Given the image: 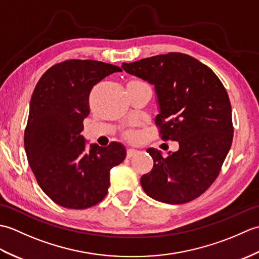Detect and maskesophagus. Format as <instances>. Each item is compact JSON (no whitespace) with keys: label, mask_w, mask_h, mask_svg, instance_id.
<instances>
[{"label":"esophagus","mask_w":259,"mask_h":259,"mask_svg":"<svg viewBox=\"0 0 259 259\" xmlns=\"http://www.w3.org/2000/svg\"><path fill=\"white\" fill-rule=\"evenodd\" d=\"M137 153H138V151L135 150V149H128V150H126V158L134 157V156L137 155Z\"/></svg>","instance_id":"1"}]
</instances>
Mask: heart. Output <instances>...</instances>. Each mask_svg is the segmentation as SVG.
<instances>
[{
	"mask_svg": "<svg viewBox=\"0 0 259 259\" xmlns=\"http://www.w3.org/2000/svg\"><path fill=\"white\" fill-rule=\"evenodd\" d=\"M124 138L126 140H135L136 139V134L133 130H128L124 133Z\"/></svg>",
	"mask_w": 259,
	"mask_h": 259,
	"instance_id": "heart-1",
	"label": "heart"
}]
</instances>
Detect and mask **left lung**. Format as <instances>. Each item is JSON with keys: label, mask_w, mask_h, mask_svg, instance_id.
Wrapping results in <instances>:
<instances>
[{"label": "left lung", "mask_w": 259, "mask_h": 259, "mask_svg": "<svg viewBox=\"0 0 259 259\" xmlns=\"http://www.w3.org/2000/svg\"><path fill=\"white\" fill-rule=\"evenodd\" d=\"M122 69L155 85L159 110L156 124L163 141H178L179 150L153 159L141 177L146 194L166 203H186L203 194L218 177L232 147L234 126L227 91L207 65L188 54L170 52Z\"/></svg>", "instance_id": "obj_1"}]
</instances>
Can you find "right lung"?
Here are the masks:
<instances>
[{
    "label": "right lung",
    "mask_w": 259,
    "mask_h": 259,
    "mask_svg": "<svg viewBox=\"0 0 259 259\" xmlns=\"http://www.w3.org/2000/svg\"><path fill=\"white\" fill-rule=\"evenodd\" d=\"M121 71L95 60H67L47 70L33 91L24 131L27 161L41 189L64 208L85 209L103 200L110 170L124 160L119 142L90 145L85 151L81 136L92 88Z\"/></svg>",
    "instance_id": "obj_1"
}]
</instances>
